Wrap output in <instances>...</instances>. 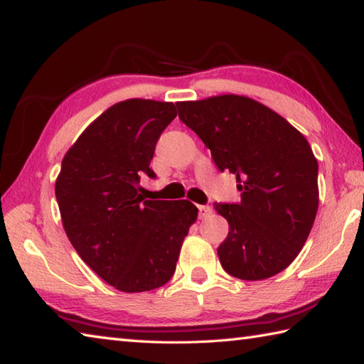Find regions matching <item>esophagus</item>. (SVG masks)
<instances>
[{"instance_id":"obj_1","label":"esophagus","mask_w":364,"mask_h":364,"mask_svg":"<svg viewBox=\"0 0 364 364\" xmlns=\"http://www.w3.org/2000/svg\"><path fill=\"white\" fill-rule=\"evenodd\" d=\"M198 210H200V218H205L212 214V208L210 205H198Z\"/></svg>"}]
</instances>
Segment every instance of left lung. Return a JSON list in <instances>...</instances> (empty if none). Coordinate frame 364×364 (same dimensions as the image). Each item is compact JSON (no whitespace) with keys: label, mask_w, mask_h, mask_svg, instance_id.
Segmentation results:
<instances>
[{"label":"left lung","mask_w":364,"mask_h":364,"mask_svg":"<svg viewBox=\"0 0 364 364\" xmlns=\"http://www.w3.org/2000/svg\"><path fill=\"white\" fill-rule=\"evenodd\" d=\"M217 168L236 174L241 201L215 203L230 225L217 253L223 269L263 280L290 266L318 209V163L309 142L282 115L239 95L176 102Z\"/></svg>","instance_id":"obj_1"}]
</instances>
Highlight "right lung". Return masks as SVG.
I'll return each instance as SVG.
<instances>
[{"label":"right lung","mask_w":364,"mask_h":364,"mask_svg":"<svg viewBox=\"0 0 364 364\" xmlns=\"http://www.w3.org/2000/svg\"><path fill=\"white\" fill-rule=\"evenodd\" d=\"M174 102L120 101L85 128L55 182L61 222L79 257L120 291L141 293L173 277L183 237L198 217L187 200L150 201L138 193Z\"/></svg>","instance_id":"add662e5"}]
</instances>
